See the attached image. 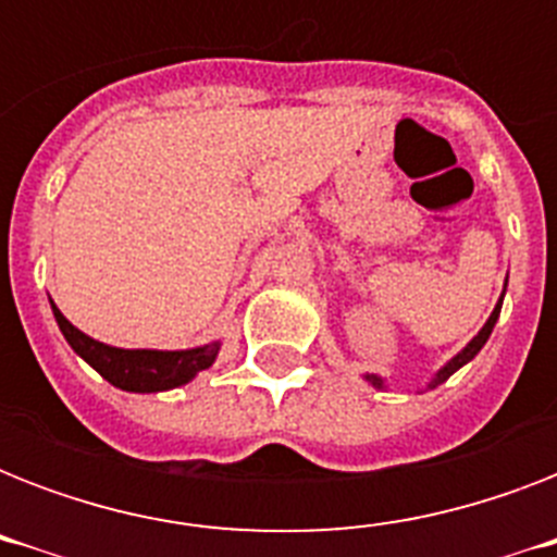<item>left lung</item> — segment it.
<instances>
[{
  "instance_id": "left-lung-1",
  "label": "left lung",
  "mask_w": 557,
  "mask_h": 557,
  "mask_svg": "<svg viewBox=\"0 0 557 557\" xmlns=\"http://www.w3.org/2000/svg\"><path fill=\"white\" fill-rule=\"evenodd\" d=\"M506 283H509V277H506ZM503 295H506V288H503ZM503 295H500V300H497V306H494V312H492V314H488V321H485V323H483V330L476 332L474 338L468 341L466 347L459 349L457 356L450 358L448 364H445V367H440V370H436V375H433V379H431V381H428V389H433V387H440V384H445V381H448V379H450V375H454V372H457V370H459V367H466V364H468V361H471V358H474V356H476V352H480V349H483V347H485V341H488V335H492V330H494V323H497V318H500V306H503ZM364 379H367V381H370V384H372V387H375V389H384V387H387V381L381 379V375H375V372H372V375H370V372H367Z\"/></svg>"
}]
</instances>
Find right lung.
Returning <instances> with one entry per match:
<instances>
[{"instance_id": "obj_1", "label": "right lung", "mask_w": 557, "mask_h": 557, "mask_svg": "<svg viewBox=\"0 0 557 557\" xmlns=\"http://www.w3.org/2000/svg\"><path fill=\"white\" fill-rule=\"evenodd\" d=\"M54 321L69 341V347L86 361L89 367L103 375V379L117 389L126 393H161V389L182 387L193 381L201 370H208L219 356L222 341H210L205 347L193 349H121L100 344L81 332L74 323H69L60 309L51 300Z\"/></svg>"}]
</instances>
